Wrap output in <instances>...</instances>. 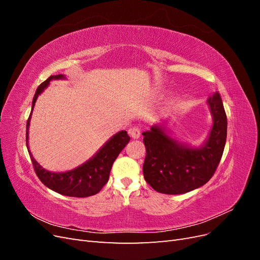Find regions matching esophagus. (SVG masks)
Here are the masks:
<instances>
[{"mask_svg": "<svg viewBox=\"0 0 260 260\" xmlns=\"http://www.w3.org/2000/svg\"><path fill=\"white\" fill-rule=\"evenodd\" d=\"M129 135H130V137L132 138V139H135V140H137V139H139L140 137H141V130H140V128L139 127H132L130 130H129Z\"/></svg>", "mask_w": 260, "mask_h": 260, "instance_id": "34e87169", "label": "esophagus"}]
</instances>
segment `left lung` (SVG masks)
<instances>
[{
	"instance_id": "left-lung-1",
	"label": "left lung",
	"mask_w": 260,
	"mask_h": 260,
	"mask_svg": "<svg viewBox=\"0 0 260 260\" xmlns=\"http://www.w3.org/2000/svg\"><path fill=\"white\" fill-rule=\"evenodd\" d=\"M214 124L206 143L200 148L187 147L168 137L159 125L143 132L146 148L143 175L155 191L183 194L195 190L214 176L226 140V115L218 92L208 98Z\"/></svg>"
}]
</instances>
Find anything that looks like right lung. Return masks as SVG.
<instances>
[{
    "label": "right lung",
    "mask_w": 260,
    "mask_h": 260,
    "mask_svg": "<svg viewBox=\"0 0 260 260\" xmlns=\"http://www.w3.org/2000/svg\"><path fill=\"white\" fill-rule=\"evenodd\" d=\"M65 78L62 75L51 76L38 86L32 101V108L36 104V101L39 94L49 85L50 81L53 79H61ZM32 114L31 111L27 120L26 130V144L28 145V128L30 122V117ZM130 137L127 131H120L115 135L108 142L102 147L100 151L94 155L90 160L81 165L78 168L67 172H60L55 174L43 169L39 165L30 153V158L32 161V166L36 171V175L40 179L41 182L48 186L51 190L66 196H73V198H88V196L99 193L108 181L109 172L112 166L117 158V156L129 143ZM29 152V151H28Z\"/></svg>",
    "instance_id": "right-lung-1"
}]
</instances>
